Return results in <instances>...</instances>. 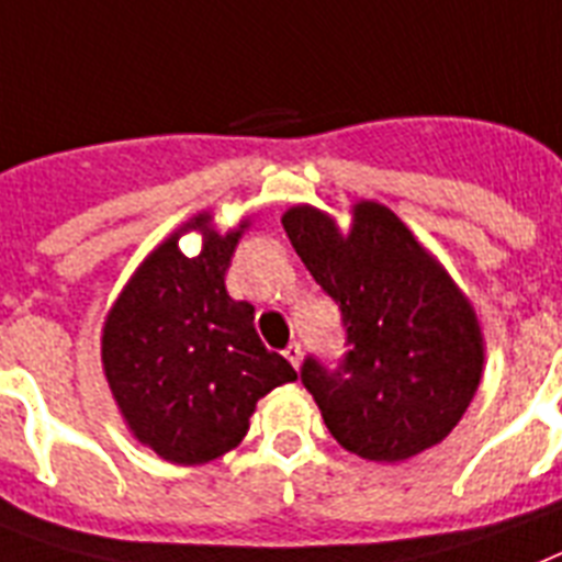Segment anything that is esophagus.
I'll return each instance as SVG.
<instances>
[{
    "mask_svg": "<svg viewBox=\"0 0 562 562\" xmlns=\"http://www.w3.org/2000/svg\"><path fill=\"white\" fill-rule=\"evenodd\" d=\"M282 355H285V358H289L291 367L300 369V363H303V349H300V344H296V340H294V344L285 346V352H282Z\"/></svg>",
    "mask_w": 562,
    "mask_h": 562,
    "instance_id": "1",
    "label": "esophagus"
}]
</instances>
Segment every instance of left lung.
Wrapping results in <instances>:
<instances>
[{
	"mask_svg": "<svg viewBox=\"0 0 562 562\" xmlns=\"http://www.w3.org/2000/svg\"><path fill=\"white\" fill-rule=\"evenodd\" d=\"M282 227L344 312V363L308 358L300 372L337 445L369 462H407L445 441L485 369L468 294L381 202H355L349 231L312 204L285 210Z\"/></svg>",
	"mask_w": 562,
	"mask_h": 562,
	"instance_id": "left-lung-1",
	"label": "left lung"
}]
</instances>
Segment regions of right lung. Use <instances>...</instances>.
Returning <instances> with one entry per match:
<instances>
[{"instance_id": "right-lung-1", "label": "right lung", "mask_w": 562, "mask_h": 562, "mask_svg": "<svg viewBox=\"0 0 562 562\" xmlns=\"http://www.w3.org/2000/svg\"><path fill=\"white\" fill-rule=\"evenodd\" d=\"M245 216L218 234L202 210L176 227L135 268L100 331L103 375L123 424L164 462L193 468L234 450L257 401L296 381L289 360L268 352L254 328V305L225 289ZM203 234L184 258L177 239Z\"/></svg>"}]
</instances>
